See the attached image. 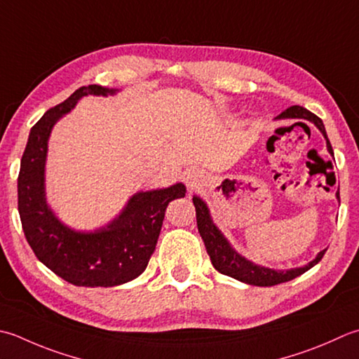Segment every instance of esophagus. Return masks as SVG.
I'll list each match as a JSON object with an SVG mask.
<instances>
[{
	"label": "esophagus",
	"instance_id": "1",
	"mask_svg": "<svg viewBox=\"0 0 359 359\" xmlns=\"http://www.w3.org/2000/svg\"><path fill=\"white\" fill-rule=\"evenodd\" d=\"M199 175L196 174V172H188L187 174V185L189 187V188H194V187H198L199 185Z\"/></svg>",
	"mask_w": 359,
	"mask_h": 359
}]
</instances>
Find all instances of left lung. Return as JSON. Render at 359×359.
I'll return each mask as SVG.
<instances>
[{"instance_id": "8db88e82", "label": "left lung", "mask_w": 359, "mask_h": 359, "mask_svg": "<svg viewBox=\"0 0 359 359\" xmlns=\"http://www.w3.org/2000/svg\"><path fill=\"white\" fill-rule=\"evenodd\" d=\"M277 118L278 119L294 118V119H306V121H311L316 128L322 132V135L325 137L327 149L333 156V147L330 144L324 123H322V119L319 116L311 114L310 110H306L305 107H300V105H292V107H287L285 111H282ZM336 196H338L339 199V191L336 193ZM193 203L196 207V219H198L199 233L202 236L203 244H205L207 254L210 255V259H212V264L215 266V269L217 272L224 273V276L240 280L243 283L254 285V286H273V285L290 282V280L302 276V273L318 264L327 252V249L320 250L318 257H316L313 262L305 264L304 268L277 271V269L264 268V266H258L255 263L249 262L248 258H244L243 255L238 254L233 248H231L229 241L226 240V236H224L221 233V230L213 224L205 202H203L201 198H198V196H193Z\"/></svg>"}]
</instances>
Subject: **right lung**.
I'll return each mask as SVG.
<instances>
[{"mask_svg": "<svg viewBox=\"0 0 359 359\" xmlns=\"http://www.w3.org/2000/svg\"><path fill=\"white\" fill-rule=\"evenodd\" d=\"M101 86L77 88L49 109L31 129L18 174V213L27 243L55 276L76 286H116L137 278L156 250L168 203L184 198L185 185L140 191L118 217L95 231L72 230L55 217L45 196L48 140L57 119L82 96L115 95Z\"/></svg>", "mask_w": 359, "mask_h": 359, "instance_id": "1", "label": "right lung"}]
</instances>
